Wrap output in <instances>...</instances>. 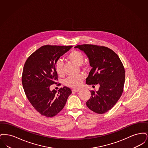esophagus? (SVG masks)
Wrapping results in <instances>:
<instances>
[{"instance_id":"34e87169","label":"esophagus","mask_w":148,"mask_h":148,"mask_svg":"<svg viewBox=\"0 0 148 148\" xmlns=\"http://www.w3.org/2000/svg\"><path fill=\"white\" fill-rule=\"evenodd\" d=\"M79 89H73V90H72V92H79Z\"/></svg>"}]
</instances>
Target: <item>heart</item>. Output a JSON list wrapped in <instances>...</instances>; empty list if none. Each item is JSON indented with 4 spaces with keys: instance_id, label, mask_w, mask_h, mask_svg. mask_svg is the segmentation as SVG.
<instances>
[{
    "instance_id": "heart-1",
    "label": "heart",
    "mask_w": 148,
    "mask_h": 148,
    "mask_svg": "<svg viewBox=\"0 0 148 148\" xmlns=\"http://www.w3.org/2000/svg\"><path fill=\"white\" fill-rule=\"evenodd\" d=\"M67 58L71 62L76 64L77 65H82L84 60V55L80 51L77 50H71L68 55ZM55 66L57 74L59 76H63L64 75V65L62 60L60 59L58 60ZM84 78V75L83 74H80L77 76H71L65 80V84L71 88H77L80 86Z\"/></svg>"
}]
</instances>
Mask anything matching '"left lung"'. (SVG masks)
<instances>
[{"label": "left lung", "mask_w": 148, "mask_h": 148, "mask_svg": "<svg viewBox=\"0 0 148 148\" xmlns=\"http://www.w3.org/2000/svg\"><path fill=\"white\" fill-rule=\"evenodd\" d=\"M75 48L84 52L92 67L86 83L100 85L98 91H91L92 96L86 101V106L95 113H106L115 105L123 92L124 66L118 56L106 47L83 44Z\"/></svg>", "instance_id": "left-lung-1"}]
</instances>
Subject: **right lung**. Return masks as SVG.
Masks as SVG:
<instances>
[{"label":"right lung","mask_w":148,"mask_h":148,"mask_svg":"<svg viewBox=\"0 0 148 148\" xmlns=\"http://www.w3.org/2000/svg\"><path fill=\"white\" fill-rule=\"evenodd\" d=\"M72 47L44 45L29 56L24 65L22 84L25 95L35 110L47 117L59 113L71 94L66 86L57 92L55 89L51 91L50 86L57 84L56 61Z\"/></svg>","instance_id":"obj_1"}]
</instances>
